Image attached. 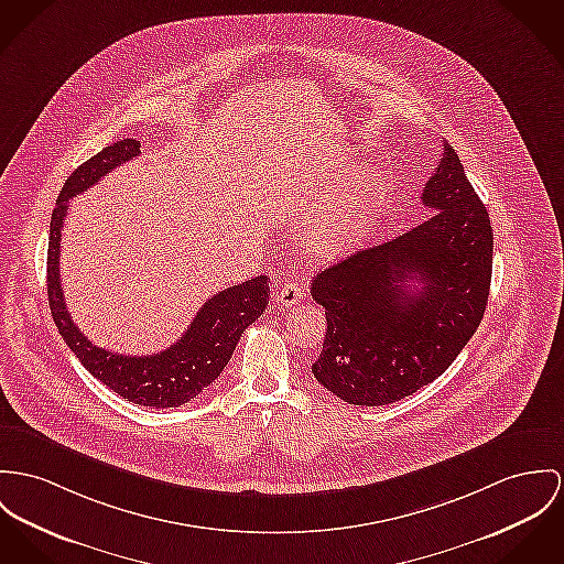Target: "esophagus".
Here are the masks:
<instances>
[{
  "instance_id": "obj_1",
  "label": "esophagus",
  "mask_w": 564,
  "mask_h": 564,
  "mask_svg": "<svg viewBox=\"0 0 564 564\" xmlns=\"http://www.w3.org/2000/svg\"><path fill=\"white\" fill-rule=\"evenodd\" d=\"M301 292H303V290H301L299 283L288 281V283L276 292L274 303L279 304V306H283V308H290V306L299 304V301H301Z\"/></svg>"
}]
</instances>
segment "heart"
<instances>
[{
  "mask_svg": "<svg viewBox=\"0 0 564 564\" xmlns=\"http://www.w3.org/2000/svg\"><path fill=\"white\" fill-rule=\"evenodd\" d=\"M376 213V188L369 177H354L339 193L322 199L304 218L301 240L315 258H337L360 247Z\"/></svg>",
  "mask_w": 564,
  "mask_h": 564,
  "instance_id": "1",
  "label": "heart"
}]
</instances>
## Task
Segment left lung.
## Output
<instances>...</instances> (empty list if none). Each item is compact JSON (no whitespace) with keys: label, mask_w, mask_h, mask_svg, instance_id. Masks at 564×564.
Listing matches in <instances>:
<instances>
[{"label":"left lung","mask_w":564,"mask_h":564,"mask_svg":"<svg viewBox=\"0 0 564 564\" xmlns=\"http://www.w3.org/2000/svg\"><path fill=\"white\" fill-rule=\"evenodd\" d=\"M432 217L394 240L322 270L311 296L326 308L315 380L354 405H387L442 376L477 333L494 231L457 152L423 188Z\"/></svg>","instance_id":"8db88e82"}]
</instances>
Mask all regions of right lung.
<instances>
[{
    "label": "right lung",
    "instance_id": "obj_1",
    "mask_svg": "<svg viewBox=\"0 0 564 564\" xmlns=\"http://www.w3.org/2000/svg\"><path fill=\"white\" fill-rule=\"evenodd\" d=\"M137 139L107 145L66 180L48 229L46 294L53 322L87 371L122 399L145 408H177L208 389L229 362L242 333L268 306V276H256L210 296L174 346L150 356H124L94 346L66 311L59 283V240L68 202L102 175L141 154Z\"/></svg>",
    "mask_w": 564,
    "mask_h": 564
}]
</instances>
